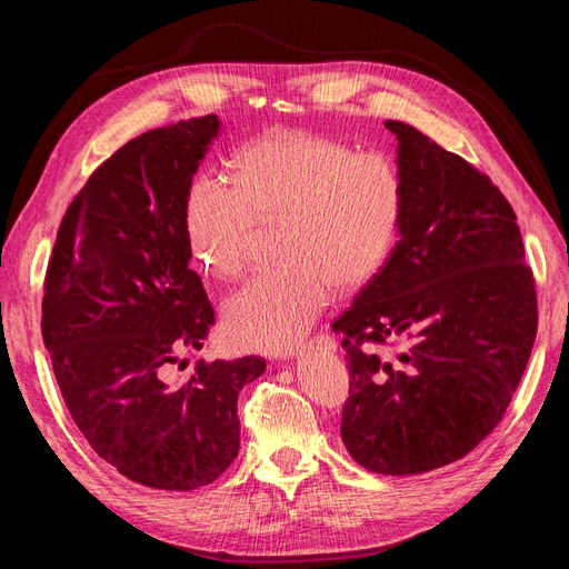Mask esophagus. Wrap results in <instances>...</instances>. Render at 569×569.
<instances>
[{
	"label": "esophagus",
	"mask_w": 569,
	"mask_h": 569,
	"mask_svg": "<svg viewBox=\"0 0 569 569\" xmlns=\"http://www.w3.org/2000/svg\"><path fill=\"white\" fill-rule=\"evenodd\" d=\"M306 347H316V349H320V351H335L337 341H335V337H330V335H318L316 339L308 341ZM306 347H303V349H306ZM297 353H301V351L297 349ZM291 356H295V353H291Z\"/></svg>",
	"instance_id": "34e87169"
}]
</instances>
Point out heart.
<instances>
[{"mask_svg": "<svg viewBox=\"0 0 569 569\" xmlns=\"http://www.w3.org/2000/svg\"><path fill=\"white\" fill-rule=\"evenodd\" d=\"M403 178L385 151L332 137L280 132L239 149L232 182L201 173L187 189L184 228L203 270L234 280L251 263L258 222L280 220L284 266L258 274L226 303V327L244 349L278 353L306 335L335 284L370 282L403 218Z\"/></svg>", "mask_w": 569, "mask_h": 569, "instance_id": "1", "label": "heart"}]
</instances>
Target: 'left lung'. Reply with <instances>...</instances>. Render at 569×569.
Instances as JSON below:
<instances>
[{"label": "left lung", "mask_w": 569, "mask_h": 569, "mask_svg": "<svg viewBox=\"0 0 569 569\" xmlns=\"http://www.w3.org/2000/svg\"><path fill=\"white\" fill-rule=\"evenodd\" d=\"M385 126L399 140L401 237L332 322L349 368L341 439L370 472L420 475L501 422L537 339V289L489 176L401 120Z\"/></svg>", "instance_id": "1"}]
</instances>
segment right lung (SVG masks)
I'll list each match as a JSON object with an SVG mask.
<instances>
[{
	"instance_id": "obj_1",
	"label": "right lung",
	"mask_w": 569,
	"mask_h": 569,
	"mask_svg": "<svg viewBox=\"0 0 569 569\" xmlns=\"http://www.w3.org/2000/svg\"><path fill=\"white\" fill-rule=\"evenodd\" d=\"M218 116L180 120L120 147L76 194L49 256L42 339L68 412L88 443L151 489L211 485L239 451L237 396L266 360L197 363L216 320L184 199Z\"/></svg>"
}]
</instances>
